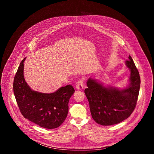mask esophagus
I'll return each instance as SVG.
<instances>
[{
  "mask_svg": "<svg viewBox=\"0 0 154 154\" xmlns=\"http://www.w3.org/2000/svg\"><path fill=\"white\" fill-rule=\"evenodd\" d=\"M84 86V83H83V81L82 80H80L77 82V84H76V89L77 90H82Z\"/></svg>",
  "mask_w": 154,
  "mask_h": 154,
  "instance_id": "obj_1",
  "label": "esophagus"
}]
</instances>
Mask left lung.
<instances>
[{
  "label": "left lung",
  "instance_id": "1",
  "mask_svg": "<svg viewBox=\"0 0 154 154\" xmlns=\"http://www.w3.org/2000/svg\"><path fill=\"white\" fill-rule=\"evenodd\" d=\"M130 70L128 85L124 88L105 85L93 77L88 79L85 95L90 103L93 119L102 125L118 124L128 118L135 108L140 88V77L130 55L125 61Z\"/></svg>",
  "mask_w": 154,
  "mask_h": 154
}]
</instances>
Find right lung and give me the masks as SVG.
Wrapping results in <instances>:
<instances>
[{"instance_id":"add662e5","label":"right lung","mask_w":154,"mask_h":154,"mask_svg":"<svg viewBox=\"0 0 154 154\" xmlns=\"http://www.w3.org/2000/svg\"><path fill=\"white\" fill-rule=\"evenodd\" d=\"M26 58L20 63L13 82V92L23 116L41 127H58L66 118L69 99L75 92L73 86H62L52 93L33 90L24 76Z\"/></svg>"}]
</instances>
